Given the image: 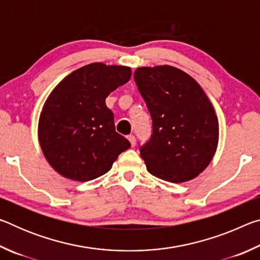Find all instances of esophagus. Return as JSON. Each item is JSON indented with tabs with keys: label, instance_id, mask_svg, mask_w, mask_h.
I'll return each mask as SVG.
<instances>
[{
	"label": "esophagus",
	"instance_id": "34e87169",
	"mask_svg": "<svg viewBox=\"0 0 260 260\" xmlns=\"http://www.w3.org/2000/svg\"><path fill=\"white\" fill-rule=\"evenodd\" d=\"M127 139H128V141L131 142V146L134 147L135 146V142H136L135 136L134 135H128V136H127Z\"/></svg>",
	"mask_w": 260,
	"mask_h": 260
}]
</instances>
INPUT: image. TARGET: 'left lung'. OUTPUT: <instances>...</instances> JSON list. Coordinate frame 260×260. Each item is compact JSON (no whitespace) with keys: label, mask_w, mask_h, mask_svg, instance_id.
Listing matches in <instances>:
<instances>
[{"label":"left lung","mask_w":260,"mask_h":260,"mask_svg":"<svg viewBox=\"0 0 260 260\" xmlns=\"http://www.w3.org/2000/svg\"><path fill=\"white\" fill-rule=\"evenodd\" d=\"M134 80L152 120L150 139L140 147L149 173L173 183L196 178L218 146V118L208 96L169 65L136 69Z\"/></svg>","instance_id":"left-lung-1"}]
</instances>
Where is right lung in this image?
<instances>
[{
	"instance_id": "add662e5",
	"label": "right lung",
	"mask_w": 260,
	"mask_h": 260,
	"mask_svg": "<svg viewBox=\"0 0 260 260\" xmlns=\"http://www.w3.org/2000/svg\"><path fill=\"white\" fill-rule=\"evenodd\" d=\"M127 67L93 63L64 78L48 96L39 120L43 155L56 172L89 181L110 171L131 147L118 134L105 99L131 79Z\"/></svg>"
}]
</instances>
